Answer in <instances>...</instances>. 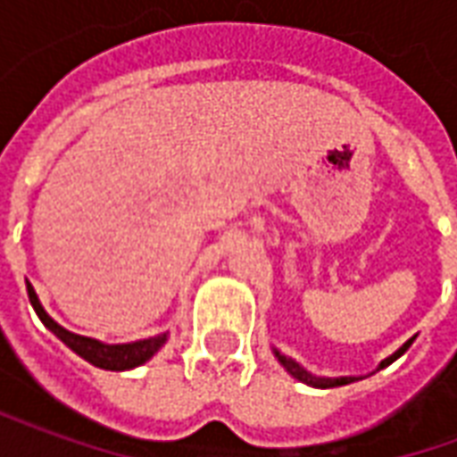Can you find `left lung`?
<instances>
[{"label":"left lung","mask_w":457,"mask_h":457,"mask_svg":"<svg viewBox=\"0 0 457 457\" xmlns=\"http://www.w3.org/2000/svg\"><path fill=\"white\" fill-rule=\"evenodd\" d=\"M413 340H416V336L409 337V340H406V343H403L402 347L396 350V353H392V354H389V357H384L382 362L377 364V370H374V372H379V370H384V367H389V364H392L394 360H399V357H402V354L406 353L409 347H411ZM271 350H274V357H277L278 362H281V367H284V370H287V372L291 374L294 379L308 384V386H316V389L345 386V384H353V382H357V379H364V377H316V374L308 372L306 367H301V364H298L296 360H291V357L281 353V350H277V347H271Z\"/></svg>","instance_id":"obj_1"}]
</instances>
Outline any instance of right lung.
Wrapping results in <instances>:
<instances>
[{
  "mask_svg": "<svg viewBox=\"0 0 457 457\" xmlns=\"http://www.w3.org/2000/svg\"><path fill=\"white\" fill-rule=\"evenodd\" d=\"M26 291H29V301L34 306L36 316L41 318L51 333H54L58 340H63L75 354H80L83 360H87L95 367L100 370H110V372H124V370H134L139 364L149 362L154 354L159 353L161 347L169 340V333H161V336L141 337V340H134V343H103V340H95V337L78 336V333H71L65 330L63 326H58L54 318L46 313V308L41 306V301L36 296L34 287L26 281Z\"/></svg>",
  "mask_w": 457,
  "mask_h": 457,
  "instance_id": "obj_1",
  "label": "right lung"
}]
</instances>
